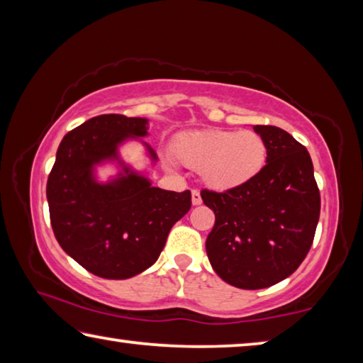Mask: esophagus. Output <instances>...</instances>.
Here are the masks:
<instances>
[{"mask_svg": "<svg viewBox=\"0 0 363 363\" xmlns=\"http://www.w3.org/2000/svg\"><path fill=\"white\" fill-rule=\"evenodd\" d=\"M192 205H201V195L196 189L192 190Z\"/></svg>", "mask_w": 363, "mask_h": 363, "instance_id": "esophagus-1", "label": "esophagus"}]
</instances>
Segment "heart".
Here are the masks:
<instances>
[{"instance_id":"heart-1","label":"heart","mask_w":363,"mask_h":363,"mask_svg":"<svg viewBox=\"0 0 363 363\" xmlns=\"http://www.w3.org/2000/svg\"><path fill=\"white\" fill-rule=\"evenodd\" d=\"M173 155L186 167L199 169L208 187L229 190L261 173L267 162V144L255 131L203 130L181 134Z\"/></svg>"}]
</instances>
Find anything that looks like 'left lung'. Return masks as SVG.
Returning a JSON list of instances; mask_svg holds the SVG:
<instances>
[{
	"label": "left lung",
	"mask_w": 363,
	"mask_h": 363,
	"mask_svg": "<svg viewBox=\"0 0 363 363\" xmlns=\"http://www.w3.org/2000/svg\"><path fill=\"white\" fill-rule=\"evenodd\" d=\"M266 140L267 162L243 186L201 190L214 211L206 253L220 279L243 290H261L299 267L314 242L320 192L309 152L277 126L256 125Z\"/></svg>",
	"instance_id": "8db88e82"
}]
</instances>
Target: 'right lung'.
<instances>
[{
  "mask_svg": "<svg viewBox=\"0 0 363 363\" xmlns=\"http://www.w3.org/2000/svg\"><path fill=\"white\" fill-rule=\"evenodd\" d=\"M145 118L107 113L67 133L49 173L46 196L57 242L79 266L102 279H130L158 259L168 233L190 210V190L173 192L123 167L125 174L99 184L94 164L118 160L128 138L147 136ZM152 160L157 155L147 145Z\"/></svg>",
  "mask_w": 363,
  "mask_h": 363,
  "instance_id": "right-lung-1",
  "label": "right lung"
}]
</instances>
